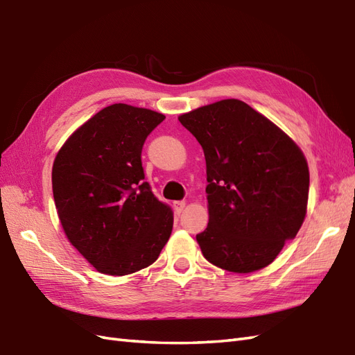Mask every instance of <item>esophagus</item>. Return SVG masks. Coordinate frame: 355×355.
Instances as JSON below:
<instances>
[{
	"mask_svg": "<svg viewBox=\"0 0 355 355\" xmlns=\"http://www.w3.org/2000/svg\"><path fill=\"white\" fill-rule=\"evenodd\" d=\"M173 206H175V212H176V215L179 216L182 212H184V209H185L187 203H185V201H175Z\"/></svg>",
	"mask_w": 355,
	"mask_h": 355,
	"instance_id": "34e87169",
	"label": "esophagus"
}]
</instances>
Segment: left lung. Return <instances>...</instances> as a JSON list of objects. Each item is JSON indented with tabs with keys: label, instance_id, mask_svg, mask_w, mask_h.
Segmentation results:
<instances>
[{
	"label": "left lung",
	"instance_id": "obj_1",
	"mask_svg": "<svg viewBox=\"0 0 355 355\" xmlns=\"http://www.w3.org/2000/svg\"><path fill=\"white\" fill-rule=\"evenodd\" d=\"M179 121L203 148L209 224L197 242L205 258L234 273L273 263L299 232L309 168L302 149L241 100H221Z\"/></svg>",
	"mask_w": 355,
	"mask_h": 355
}]
</instances>
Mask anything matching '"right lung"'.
<instances>
[{
	"instance_id": "right-lung-1",
	"label": "right lung",
	"mask_w": 355,
	"mask_h": 355,
	"mask_svg": "<svg viewBox=\"0 0 355 355\" xmlns=\"http://www.w3.org/2000/svg\"><path fill=\"white\" fill-rule=\"evenodd\" d=\"M162 113L112 104L67 139L52 167L53 200L70 243L95 269L112 276L154 263L173 228L141 167L146 137Z\"/></svg>"
}]
</instances>
